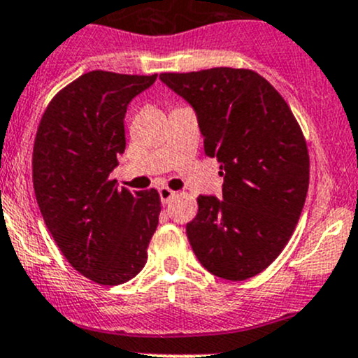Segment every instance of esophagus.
Returning a JSON list of instances; mask_svg holds the SVG:
<instances>
[{"mask_svg": "<svg viewBox=\"0 0 358 358\" xmlns=\"http://www.w3.org/2000/svg\"><path fill=\"white\" fill-rule=\"evenodd\" d=\"M157 192H159V199H161L162 204H168V202L176 196V192H173V190L168 189V187H161Z\"/></svg>", "mask_w": 358, "mask_h": 358, "instance_id": "esophagus-1", "label": "esophagus"}]
</instances>
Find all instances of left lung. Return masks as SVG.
Segmentation results:
<instances>
[{
	"mask_svg": "<svg viewBox=\"0 0 358 358\" xmlns=\"http://www.w3.org/2000/svg\"><path fill=\"white\" fill-rule=\"evenodd\" d=\"M197 115L204 150L220 161L222 199L199 196L187 237L220 279L258 275L280 255L308 192L310 159L294 115L275 88L246 69L159 76Z\"/></svg>",
	"mask_w": 358,
	"mask_h": 358,
	"instance_id": "obj_1",
	"label": "left lung"
}]
</instances>
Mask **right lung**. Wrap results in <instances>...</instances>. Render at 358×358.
<instances>
[{
  "label": "right lung",
  "mask_w": 358,
  "mask_h": 358,
  "mask_svg": "<svg viewBox=\"0 0 358 358\" xmlns=\"http://www.w3.org/2000/svg\"><path fill=\"white\" fill-rule=\"evenodd\" d=\"M156 78L86 72L50 102L36 133L32 182L46 229L79 273L106 286L143 268L159 223L157 190H119L109 178L129 102Z\"/></svg>",
  "instance_id": "obj_1"
}]
</instances>
